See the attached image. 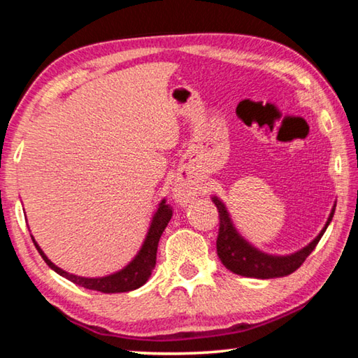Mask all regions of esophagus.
Here are the masks:
<instances>
[{"instance_id":"1","label":"esophagus","mask_w":358,"mask_h":358,"mask_svg":"<svg viewBox=\"0 0 358 358\" xmlns=\"http://www.w3.org/2000/svg\"><path fill=\"white\" fill-rule=\"evenodd\" d=\"M194 196H196V191H194V187L187 185L186 181H177V183H175L173 197L178 203H181V205L189 203L194 199Z\"/></svg>"}]
</instances>
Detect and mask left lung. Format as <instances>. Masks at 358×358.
<instances>
[{"label":"left lung","instance_id":"8db88e82","mask_svg":"<svg viewBox=\"0 0 358 358\" xmlns=\"http://www.w3.org/2000/svg\"><path fill=\"white\" fill-rule=\"evenodd\" d=\"M213 202L217 211H220V232H217L216 240L217 257L221 259L222 265L227 270L234 271L235 275L259 278V280H270V278H281L294 273L314 251V248L317 246L319 240L322 238L324 232L329 227L333 213H335V207H333L325 227L303 250L290 254V256H270V254L256 250L246 240L241 238L240 234L235 230L232 221H230L224 203L217 197H213Z\"/></svg>","mask_w":358,"mask_h":358}]
</instances>
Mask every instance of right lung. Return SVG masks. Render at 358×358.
I'll list each match as a JSON object with an SVG mask.
<instances>
[{"label":"right lung","instance_id":"1","mask_svg":"<svg viewBox=\"0 0 358 358\" xmlns=\"http://www.w3.org/2000/svg\"><path fill=\"white\" fill-rule=\"evenodd\" d=\"M171 217H172V207L169 203H166V201H162L159 203V208H157V211L153 216V221H151L147 238H145L141 251H138L134 260H132L129 265H126L123 270L117 271V273L102 276V278H83V276H76V275L68 273V271L62 270L59 266L50 262V259L45 256L44 251H42L39 245L34 241V238L33 237L31 238L34 241L36 250L39 251L42 259L45 260V264L50 266L52 270H55L58 275L64 276L66 280L72 281L74 284H77V286H82L90 290H98V292H104V294L129 292V290H134L143 286V284L148 281V278L151 276V271H153L156 265L157 243H159L161 235L167 227Z\"/></svg>","mask_w":358,"mask_h":358}]
</instances>
